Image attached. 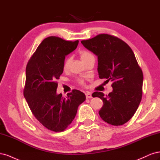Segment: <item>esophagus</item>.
<instances>
[{
	"label": "esophagus",
	"instance_id": "1",
	"mask_svg": "<svg viewBox=\"0 0 160 160\" xmlns=\"http://www.w3.org/2000/svg\"><path fill=\"white\" fill-rule=\"evenodd\" d=\"M85 96H86V98L87 99L92 98V95H91V93H90V92H87V93H85Z\"/></svg>",
	"mask_w": 160,
	"mask_h": 160
}]
</instances>
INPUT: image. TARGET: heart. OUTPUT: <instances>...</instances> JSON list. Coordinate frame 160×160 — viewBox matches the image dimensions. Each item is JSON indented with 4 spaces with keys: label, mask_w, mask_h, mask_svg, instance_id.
<instances>
[{
    "label": "heart",
    "mask_w": 160,
    "mask_h": 160,
    "mask_svg": "<svg viewBox=\"0 0 160 160\" xmlns=\"http://www.w3.org/2000/svg\"><path fill=\"white\" fill-rule=\"evenodd\" d=\"M79 55L81 57V59L84 62L89 61V59H92V58H94L93 55L92 54L91 52H90L89 51H85V50L80 51H79ZM71 57H67L65 59L64 62H63V65H62V68H63V69L65 71H66V70L69 69L70 63H71ZM79 83L81 85L84 84V82L82 79L79 80Z\"/></svg>",
    "instance_id": "heart-1"
}]
</instances>
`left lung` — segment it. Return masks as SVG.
<instances>
[{"label":"left lung","instance_id":"1","mask_svg":"<svg viewBox=\"0 0 160 160\" xmlns=\"http://www.w3.org/2000/svg\"><path fill=\"white\" fill-rule=\"evenodd\" d=\"M81 43L98 56L99 78L113 82V91L108 95L98 91L92 94L103 100L101 118L115 126L123 125L133 117L142 98L143 72L132 49L120 38L108 34Z\"/></svg>","mask_w":160,"mask_h":160}]
</instances>
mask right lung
<instances>
[{
    "label": "right lung",
    "instance_id": "obj_1",
    "mask_svg": "<svg viewBox=\"0 0 160 160\" xmlns=\"http://www.w3.org/2000/svg\"><path fill=\"white\" fill-rule=\"evenodd\" d=\"M79 41H67L51 36L43 40L28 61L23 91L32 113L52 132L64 131L71 123L85 94L73 89L66 98L57 93V80L63 72L65 56L73 51Z\"/></svg>",
    "mask_w": 160,
    "mask_h": 160
}]
</instances>
